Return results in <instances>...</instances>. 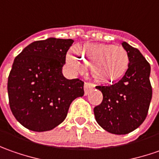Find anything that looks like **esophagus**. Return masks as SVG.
Masks as SVG:
<instances>
[{"label": "esophagus", "instance_id": "1", "mask_svg": "<svg viewBox=\"0 0 159 159\" xmlns=\"http://www.w3.org/2000/svg\"><path fill=\"white\" fill-rule=\"evenodd\" d=\"M95 87V85L93 84H90V83H85L84 84V95H87L89 93L91 89H93Z\"/></svg>", "mask_w": 159, "mask_h": 159}]
</instances>
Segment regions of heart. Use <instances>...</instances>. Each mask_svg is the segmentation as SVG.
<instances>
[{"label": "heart", "mask_w": 159, "mask_h": 159, "mask_svg": "<svg viewBox=\"0 0 159 159\" xmlns=\"http://www.w3.org/2000/svg\"><path fill=\"white\" fill-rule=\"evenodd\" d=\"M76 53L69 52L67 63L75 70H82L90 64L94 80L111 84L123 77L129 66V56L122 47L102 43H87L76 48Z\"/></svg>", "instance_id": "obj_1"}]
</instances>
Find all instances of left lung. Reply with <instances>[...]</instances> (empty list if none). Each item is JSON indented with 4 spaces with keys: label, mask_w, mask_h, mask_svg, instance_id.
<instances>
[{
    "label": "left lung",
    "mask_w": 159,
    "mask_h": 159,
    "mask_svg": "<svg viewBox=\"0 0 159 159\" xmlns=\"http://www.w3.org/2000/svg\"><path fill=\"white\" fill-rule=\"evenodd\" d=\"M129 56L127 73L118 83L97 86L103 94L102 103L94 108L98 124L114 134L134 131L144 121L152 97L151 65L138 49L123 41Z\"/></svg>",
    "instance_id": "obj_1"
}]
</instances>
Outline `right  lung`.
Returning <instances> with one entry per match:
<instances>
[{
  "instance_id": "add662e5",
  "label": "right lung",
  "mask_w": 159,
  "mask_h": 159,
  "mask_svg": "<svg viewBox=\"0 0 159 159\" xmlns=\"http://www.w3.org/2000/svg\"><path fill=\"white\" fill-rule=\"evenodd\" d=\"M73 42L48 38L30 43L15 58L8 79L9 107L26 129L52 130L66 119L72 101L84 96V82L62 74Z\"/></svg>"
}]
</instances>
